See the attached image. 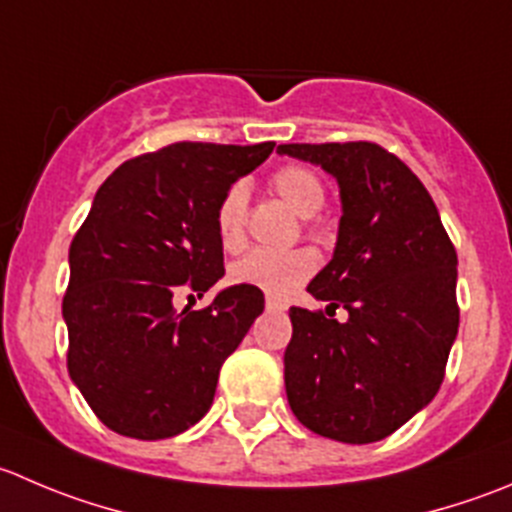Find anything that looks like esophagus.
Segmentation results:
<instances>
[{"label": "esophagus", "mask_w": 512, "mask_h": 512, "mask_svg": "<svg viewBox=\"0 0 512 512\" xmlns=\"http://www.w3.org/2000/svg\"><path fill=\"white\" fill-rule=\"evenodd\" d=\"M265 307H267V312H285V310H287L285 302H282V300H275V297H267Z\"/></svg>", "instance_id": "34e87169"}]
</instances>
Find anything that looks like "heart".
<instances>
[{
    "instance_id": "heart-1",
    "label": "heart",
    "mask_w": 512,
    "mask_h": 512,
    "mask_svg": "<svg viewBox=\"0 0 512 512\" xmlns=\"http://www.w3.org/2000/svg\"><path fill=\"white\" fill-rule=\"evenodd\" d=\"M272 187L285 200V205L300 217H312L325 202L322 182L305 167H282L272 177ZM247 187L232 185L217 205L215 225L220 242L227 250H235L245 240ZM315 272V257L305 250L275 252L252 250L232 265L230 277L237 285H250L272 297H287Z\"/></svg>"
}]
</instances>
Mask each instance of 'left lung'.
<instances>
[{"label": "left lung", "instance_id": "left-lung-1", "mask_svg": "<svg viewBox=\"0 0 512 512\" xmlns=\"http://www.w3.org/2000/svg\"><path fill=\"white\" fill-rule=\"evenodd\" d=\"M277 155L335 177L342 210L332 260L307 285L330 317L290 307L287 403L322 438L375 443L440 390L458 337V255L423 182L382 147L280 145ZM337 306L347 321L331 317Z\"/></svg>", "mask_w": 512, "mask_h": 512}]
</instances>
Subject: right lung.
I'll list each match as a JSON object with an SVG mask.
<instances>
[{
    "label": "right lung",
    "mask_w": 512,
    "mask_h": 512,
    "mask_svg": "<svg viewBox=\"0 0 512 512\" xmlns=\"http://www.w3.org/2000/svg\"><path fill=\"white\" fill-rule=\"evenodd\" d=\"M272 147L177 142L119 165L94 195L69 245L62 317L69 377L114 433L172 438L210 410L222 362L265 295L232 285L182 312L172 297L182 285L202 295L225 275L217 205Z\"/></svg>",
    "instance_id": "add662e5"
}]
</instances>
